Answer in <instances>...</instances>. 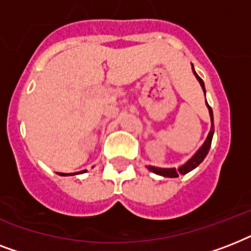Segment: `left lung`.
<instances>
[{"mask_svg":"<svg viewBox=\"0 0 251 251\" xmlns=\"http://www.w3.org/2000/svg\"><path fill=\"white\" fill-rule=\"evenodd\" d=\"M193 72H194V69H193ZM195 76H197V79L199 80V83L202 86L203 92L206 95V90H204V83H203V80L201 79V76H198V74L194 72ZM208 106V110H210V116H211V121H212V125H211V130L210 133H208V137H207L206 142L203 143V146L199 149V151L195 153L194 156L191 157L190 160L187 161L186 164H183L182 167L178 168V171H176L175 168H156V167H149V169L153 173H156V175L164 176V177H178V173L181 175H186L187 172L193 171L194 168L198 167L203 160H204V157L207 156V153L210 151L211 147V142H212V135H214V116H212V109H211V106L207 104Z\"/></svg>","mask_w":251,"mask_h":251,"instance_id":"8db88e82","label":"left lung"}]
</instances>
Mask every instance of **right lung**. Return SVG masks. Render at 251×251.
Here are the masks:
<instances>
[{"label":"right lung","mask_w":251,"mask_h":251,"mask_svg":"<svg viewBox=\"0 0 251 251\" xmlns=\"http://www.w3.org/2000/svg\"><path fill=\"white\" fill-rule=\"evenodd\" d=\"M83 172H86V171H82V172H79V173H83ZM61 176H69V173H60ZM73 175H74V173H73Z\"/></svg>","instance_id":"right-lung-1"}]
</instances>
